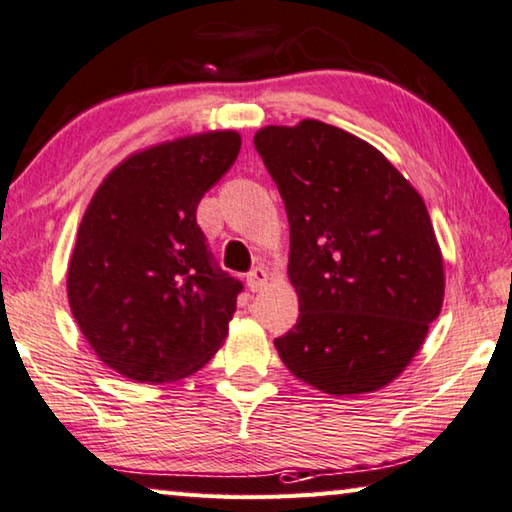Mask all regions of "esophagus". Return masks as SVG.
I'll return each instance as SVG.
<instances>
[{
	"mask_svg": "<svg viewBox=\"0 0 512 512\" xmlns=\"http://www.w3.org/2000/svg\"><path fill=\"white\" fill-rule=\"evenodd\" d=\"M266 280H269V273H266V269H262V266H255V269L246 275V282H248L250 291L262 289L266 285Z\"/></svg>",
	"mask_w": 512,
	"mask_h": 512,
	"instance_id": "1",
	"label": "esophagus"
}]
</instances>
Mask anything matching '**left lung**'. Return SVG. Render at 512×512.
Segmentation results:
<instances>
[{
  "label": "left lung",
  "instance_id": "left-lung-1",
  "mask_svg": "<svg viewBox=\"0 0 512 512\" xmlns=\"http://www.w3.org/2000/svg\"><path fill=\"white\" fill-rule=\"evenodd\" d=\"M255 150L289 218L298 321L282 362L326 394L385 387L424 344L444 298L431 216L373 145L319 120L264 127Z\"/></svg>",
  "mask_w": 512,
  "mask_h": 512
}]
</instances>
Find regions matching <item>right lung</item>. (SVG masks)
Instances as JSON below:
<instances>
[{
	"label": "right lung",
	"mask_w": 512,
	"mask_h": 512,
	"mask_svg": "<svg viewBox=\"0 0 512 512\" xmlns=\"http://www.w3.org/2000/svg\"><path fill=\"white\" fill-rule=\"evenodd\" d=\"M237 132H207L132 154L81 218L68 300L104 364L136 383H173L212 360L243 282L225 273L196 221L232 168Z\"/></svg>",
	"instance_id": "add662e5"
}]
</instances>
